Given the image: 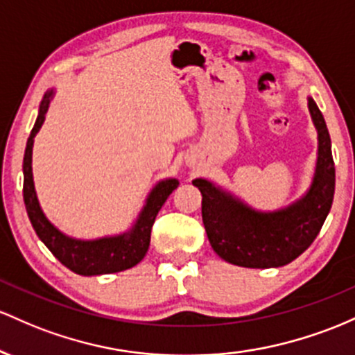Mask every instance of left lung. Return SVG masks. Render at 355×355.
<instances>
[{"instance_id": "8db88e82", "label": "left lung", "mask_w": 355, "mask_h": 355, "mask_svg": "<svg viewBox=\"0 0 355 355\" xmlns=\"http://www.w3.org/2000/svg\"><path fill=\"white\" fill-rule=\"evenodd\" d=\"M309 109L318 132L315 178L309 193L295 205L277 213H258L214 188L194 179L201 191V214L208 240L223 260L246 268H273L295 260L312 245L334 201L336 166L324 115L313 98Z\"/></svg>"}]
</instances>
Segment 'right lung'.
Listing matches in <instances>:
<instances>
[{
  "mask_svg": "<svg viewBox=\"0 0 355 355\" xmlns=\"http://www.w3.org/2000/svg\"><path fill=\"white\" fill-rule=\"evenodd\" d=\"M50 95L43 98L40 105V114L28 137L25 159H23V199H25L26 213L30 218L33 230L37 231L38 238L45 243L46 248L58 258L60 263L78 275H105L117 273L122 270L132 268L146 257L147 248L150 243V230L159 209L169 198V194L178 188L179 182L176 179H166L150 191L147 202L139 214V220L129 233L114 238H102L95 241H78L71 240L55 228L42 213L35 193L33 174H31V149H33V137L45 121V114L49 110Z\"/></svg>",
  "mask_w": 355,
  "mask_h": 355,
  "instance_id": "right-lung-1",
  "label": "right lung"
}]
</instances>
